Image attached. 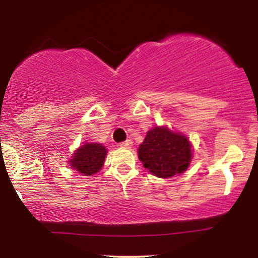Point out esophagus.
Returning a JSON list of instances; mask_svg holds the SVG:
<instances>
[{
  "label": "esophagus",
  "instance_id": "1",
  "mask_svg": "<svg viewBox=\"0 0 258 258\" xmlns=\"http://www.w3.org/2000/svg\"><path fill=\"white\" fill-rule=\"evenodd\" d=\"M119 147H121V148H132L133 147V141L132 140H126L125 142L119 143Z\"/></svg>",
  "mask_w": 258,
  "mask_h": 258
}]
</instances>
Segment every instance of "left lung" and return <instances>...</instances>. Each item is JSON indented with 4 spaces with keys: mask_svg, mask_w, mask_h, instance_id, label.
<instances>
[{
    "mask_svg": "<svg viewBox=\"0 0 258 258\" xmlns=\"http://www.w3.org/2000/svg\"><path fill=\"white\" fill-rule=\"evenodd\" d=\"M192 154V144L188 137L164 125L150 129L139 147V158L143 167L161 178L184 172Z\"/></svg>",
    "mask_w": 258,
    "mask_h": 258,
    "instance_id": "1",
    "label": "left lung"
}]
</instances>
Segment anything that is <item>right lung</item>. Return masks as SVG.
Segmentation results:
<instances>
[{
    "instance_id": "1",
    "label": "right lung",
    "mask_w": 258,
    "mask_h": 258,
    "mask_svg": "<svg viewBox=\"0 0 258 258\" xmlns=\"http://www.w3.org/2000/svg\"><path fill=\"white\" fill-rule=\"evenodd\" d=\"M107 154L108 150L102 144L86 142L74 151L69 165L83 176L95 175L103 167Z\"/></svg>"
}]
</instances>
